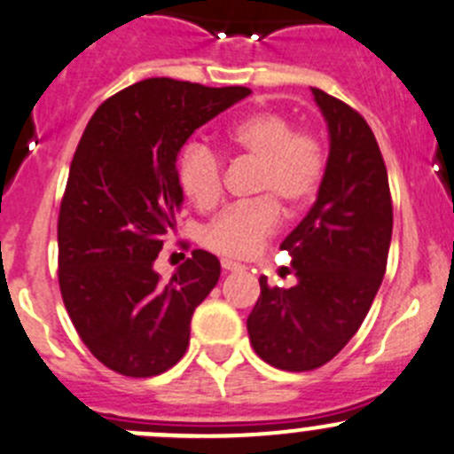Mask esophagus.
<instances>
[{"label":"esophagus","instance_id":"34e87169","mask_svg":"<svg viewBox=\"0 0 454 454\" xmlns=\"http://www.w3.org/2000/svg\"><path fill=\"white\" fill-rule=\"evenodd\" d=\"M220 265H223L224 271H240V270H245L243 262H236V261H231V258H223V261H220Z\"/></svg>","mask_w":454,"mask_h":454}]
</instances>
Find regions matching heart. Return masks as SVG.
Returning <instances> with one entry per match:
<instances>
[{"label":"heart","instance_id":"1","mask_svg":"<svg viewBox=\"0 0 454 454\" xmlns=\"http://www.w3.org/2000/svg\"><path fill=\"white\" fill-rule=\"evenodd\" d=\"M224 142L236 155L256 162L254 193L247 205L230 207L202 234V243L223 256L249 258L280 223V205L299 211L312 202L323 183L327 153L321 137L294 129L278 111H256L231 124ZM178 180L193 205L214 207L223 193V160L207 145L193 142L183 151Z\"/></svg>","mask_w":454,"mask_h":454}]
</instances>
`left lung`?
<instances>
[{"mask_svg":"<svg viewBox=\"0 0 454 454\" xmlns=\"http://www.w3.org/2000/svg\"><path fill=\"white\" fill-rule=\"evenodd\" d=\"M330 131L317 202L280 247L292 256L294 287H270L247 318L254 352L287 372L332 361L370 312L392 239V198L377 137L359 111L312 89Z\"/></svg>","mask_w":454,"mask_h":454,"instance_id":"left-lung-1","label":"left lung"}]
</instances>
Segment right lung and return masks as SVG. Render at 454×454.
Wrapping results in <instances>:
<instances>
[{
	"label": "right lung",
	"mask_w": 454,
	"mask_h": 454,
	"mask_svg": "<svg viewBox=\"0 0 454 454\" xmlns=\"http://www.w3.org/2000/svg\"><path fill=\"white\" fill-rule=\"evenodd\" d=\"M249 93L149 77L102 102L82 133L59 205V289L80 339L114 372L155 377L187 352L220 262L193 249L167 283L153 270L183 205L176 160L198 127Z\"/></svg>",
	"instance_id": "obj_1"
}]
</instances>
